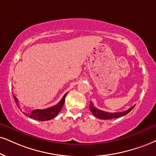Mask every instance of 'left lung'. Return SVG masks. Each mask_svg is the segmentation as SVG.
Returning a JSON list of instances; mask_svg holds the SVG:
<instances>
[{
  "mask_svg": "<svg viewBox=\"0 0 156 156\" xmlns=\"http://www.w3.org/2000/svg\"><path fill=\"white\" fill-rule=\"evenodd\" d=\"M134 105L129 108L128 110L122 111V112H116V113H109V112H105L104 111H101L100 109L97 108L94 106V104L92 103V101H90V111H91L92 113L97 118L100 119H103V120H105V119H116L119 118V117L125 116L127 113H129L131 111L132 109L134 108Z\"/></svg>",
  "mask_w": 156,
  "mask_h": 156,
  "instance_id": "8db88e82",
  "label": "left lung"
}]
</instances>
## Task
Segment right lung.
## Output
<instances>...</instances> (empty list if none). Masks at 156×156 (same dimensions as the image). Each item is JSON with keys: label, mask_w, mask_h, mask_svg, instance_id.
I'll return each mask as SVG.
<instances>
[{"label": "right lung", "mask_w": 156, "mask_h": 156, "mask_svg": "<svg viewBox=\"0 0 156 156\" xmlns=\"http://www.w3.org/2000/svg\"><path fill=\"white\" fill-rule=\"evenodd\" d=\"M68 93L65 94L64 96L62 98V99L56 105H53V106L48 108L43 109V110H40V109H36V110L32 111L30 113H24V114L27 115L28 116H30V118H32L35 120L38 121H47V120H51V119H53L58 114V113L60 112L61 109H62L63 103L65 101V98ZM13 96V98L16 102V104L17 105L19 108H20V106L19 105V101L16 98V96Z\"/></svg>", "instance_id": "right-lung-1"}]
</instances>
